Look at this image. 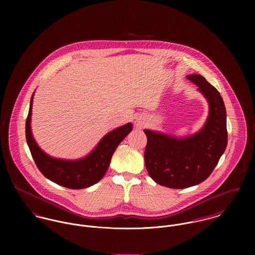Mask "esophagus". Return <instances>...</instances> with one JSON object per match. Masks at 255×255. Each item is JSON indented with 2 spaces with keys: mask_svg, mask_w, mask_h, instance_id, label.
<instances>
[{
  "mask_svg": "<svg viewBox=\"0 0 255 255\" xmlns=\"http://www.w3.org/2000/svg\"><path fill=\"white\" fill-rule=\"evenodd\" d=\"M138 126H142V125H144L142 122H138V124H137Z\"/></svg>",
  "mask_w": 255,
  "mask_h": 255,
  "instance_id": "obj_1",
  "label": "esophagus"
}]
</instances>
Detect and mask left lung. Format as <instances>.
Instances as JSON below:
<instances>
[{
	"instance_id": "left-lung-1",
	"label": "left lung",
	"mask_w": 255,
	"mask_h": 255,
	"mask_svg": "<svg viewBox=\"0 0 255 255\" xmlns=\"http://www.w3.org/2000/svg\"><path fill=\"white\" fill-rule=\"evenodd\" d=\"M186 78L208 102L204 126L195 133L177 137L144 129L145 167L153 181L171 188H185L205 181L218 164L228 142L227 114L218 90L200 74Z\"/></svg>"
}]
</instances>
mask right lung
Returning a JSON list of instances; mask_svg holds the SVG:
<instances>
[{"label": "right lung", "mask_w": 255, "mask_h": 255, "mask_svg": "<svg viewBox=\"0 0 255 255\" xmlns=\"http://www.w3.org/2000/svg\"><path fill=\"white\" fill-rule=\"evenodd\" d=\"M33 96L34 92L31 96L26 119L25 135L39 171L48 180L72 189L86 188L99 182L109 168L115 150L132 130V124L128 123L105 134L90 153L80 159L66 160L55 158L44 152L33 137L31 130Z\"/></svg>", "instance_id": "obj_1"}]
</instances>
